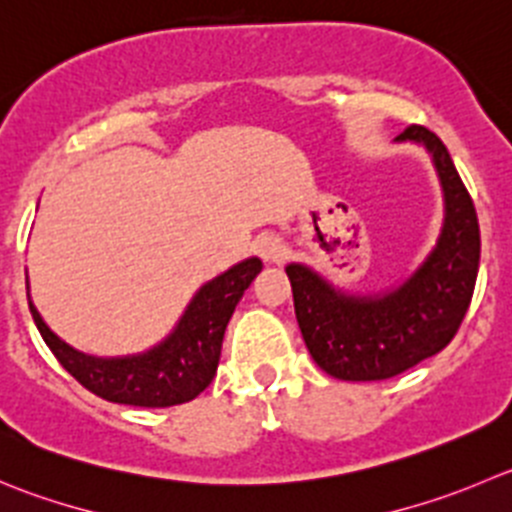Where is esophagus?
<instances>
[{
  "label": "esophagus",
  "mask_w": 512,
  "mask_h": 512,
  "mask_svg": "<svg viewBox=\"0 0 512 512\" xmlns=\"http://www.w3.org/2000/svg\"><path fill=\"white\" fill-rule=\"evenodd\" d=\"M256 253H259L266 264H279L286 256V246L276 236H261L256 241Z\"/></svg>",
  "instance_id": "obj_1"
}]
</instances>
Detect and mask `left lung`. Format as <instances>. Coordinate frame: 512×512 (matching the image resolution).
<instances>
[{"instance_id": "8db88e82", "label": "left lung", "mask_w": 512, "mask_h": 512, "mask_svg": "<svg viewBox=\"0 0 512 512\" xmlns=\"http://www.w3.org/2000/svg\"><path fill=\"white\" fill-rule=\"evenodd\" d=\"M394 143L422 145L440 178L445 213L425 261L402 284L377 294H349L311 266H286L306 349L344 382L389 379L442 352L460 329L478 279V213L447 148L422 125H410Z\"/></svg>"}]
</instances>
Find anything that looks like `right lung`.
<instances>
[{"mask_svg": "<svg viewBox=\"0 0 512 512\" xmlns=\"http://www.w3.org/2000/svg\"><path fill=\"white\" fill-rule=\"evenodd\" d=\"M261 269V259L251 256L203 284L163 342L128 357L80 352L52 332L32 299L29 311L57 362L92 394L118 405L173 407L196 399L213 382L228 319Z\"/></svg>", "mask_w": 512, "mask_h": 512, "instance_id": "right-lung-1", "label": "right lung"}]
</instances>
